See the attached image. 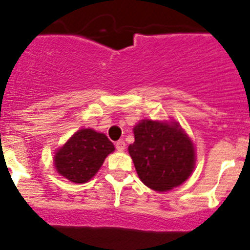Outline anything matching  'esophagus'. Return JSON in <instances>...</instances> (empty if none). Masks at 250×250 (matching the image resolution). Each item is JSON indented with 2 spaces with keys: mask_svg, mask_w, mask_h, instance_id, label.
<instances>
[{
  "mask_svg": "<svg viewBox=\"0 0 250 250\" xmlns=\"http://www.w3.org/2000/svg\"><path fill=\"white\" fill-rule=\"evenodd\" d=\"M116 149H117L118 151H123L125 149V141H118L117 143H116Z\"/></svg>",
  "mask_w": 250,
  "mask_h": 250,
  "instance_id": "esophagus-1",
  "label": "esophagus"
}]
</instances>
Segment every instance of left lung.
Here are the masks:
<instances>
[{
    "label": "left lung",
    "instance_id": "obj_1",
    "mask_svg": "<svg viewBox=\"0 0 250 250\" xmlns=\"http://www.w3.org/2000/svg\"><path fill=\"white\" fill-rule=\"evenodd\" d=\"M133 132L128 151L144 185L163 192L188 180L195 167V146L178 122L142 120Z\"/></svg>",
    "mask_w": 250,
    "mask_h": 250
}]
</instances>
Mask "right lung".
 <instances>
[{"label":"right lung","instance_id":"1","mask_svg":"<svg viewBox=\"0 0 250 250\" xmlns=\"http://www.w3.org/2000/svg\"><path fill=\"white\" fill-rule=\"evenodd\" d=\"M113 150V143L104 133L83 128L58 149L54 155L55 169L71 183H87Z\"/></svg>","mask_w":250,"mask_h":250}]
</instances>
